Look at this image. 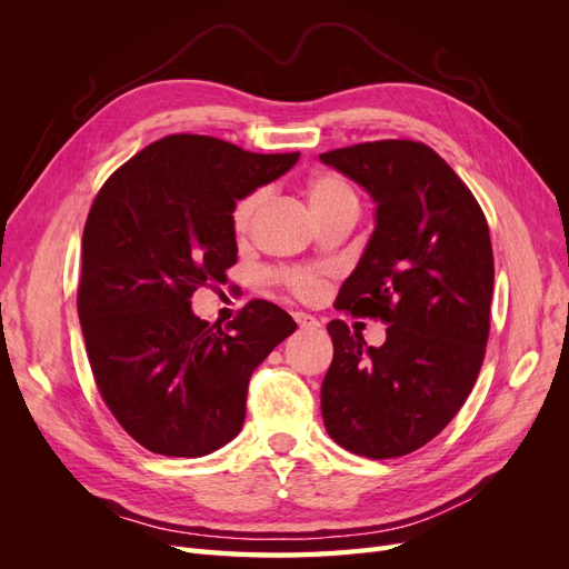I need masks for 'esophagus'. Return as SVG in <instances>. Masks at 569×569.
<instances>
[{"mask_svg":"<svg viewBox=\"0 0 569 569\" xmlns=\"http://www.w3.org/2000/svg\"><path fill=\"white\" fill-rule=\"evenodd\" d=\"M295 320H297V325L301 327V330H316V327H320V322L313 316H308V313H295Z\"/></svg>","mask_w":569,"mask_h":569,"instance_id":"esophagus-1","label":"esophagus"}]
</instances>
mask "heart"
<instances>
[{
	"label": "heart",
	"instance_id": "1",
	"mask_svg": "<svg viewBox=\"0 0 569 569\" xmlns=\"http://www.w3.org/2000/svg\"><path fill=\"white\" fill-rule=\"evenodd\" d=\"M303 197L308 203V211L313 213V218L318 222L327 220V218H335V216H358V209H360L356 187L339 173L313 176L303 187ZM261 201H263V192H253L234 206L232 226H234L237 234L249 230L253 213L258 206H261ZM284 282L301 297H311L318 289L316 278L308 272H287Z\"/></svg>",
	"mask_w": 569,
	"mask_h": 569
}]
</instances>
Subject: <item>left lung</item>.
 <instances>
[{"label":"left lung","instance_id":"1","mask_svg":"<svg viewBox=\"0 0 569 569\" xmlns=\"http://www.w3.org/2000/svg\"><path fill=\"white\" fill-rule=\"evenodd\" d=\"M375 203V230L337 306L380 318L382 347L327 325L332 366L320 389L327 435L375 460L412 453L453 420L485 358L493 295L487 218L437 151L385 140L320 153Z\"/></svg>","mask_w":569,"mask_h":569}]
</instances>
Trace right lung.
Listing matches in <instances>:
<instances>
[{
	"instance_id": "right-lung-1",
	"label": "right lung",
	"mask_w": 569,
	"mask_h": 569,
	"mask_svg": "<svg viewBox=\"0 0 569 569\" xmlns=\"http://www.w3.org/2000/svg\"><path fill=\"white\" fill-rule=\"evenodd\" d=\"M297 161V151L170 134L99 189L82 232L78 318L101 396L144 449L201 458L232 441L253 368L297 330L268 301L244 306L226 330L189 301L237 263V201Z\"/></svg>"
}]
</instances>
